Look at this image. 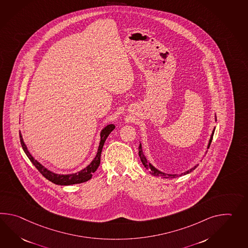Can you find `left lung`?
<instances>
[{"instance_id":"1","label":"left lung","mask_w":248,"mask_h":248,"mask_svg":"<svg viewBox=\"0 0 248 248\" xmlns=\"http://www.w3.org/2000/svg\"><path fill=\"white\" fill-rule=\"evenodd\" d=\"M215 130V129H214L213 133H212L211 138H210L209 144H208V149L210 148V145H211L212 140H213V137H214ZM139 155H140V158L141 160V162H142V164H143L144 166H145V168H146L147 170H149V172H150L153 176L163 177V178H167V179H172V178H176V177L186 175L187 173L191 172L193 170H195V169H196V168L198 166V165H195V166H194L193 168H191L190 170L185 171V172H182L181 174H168V173H165V172H163V171H160L159 170L155 169L153 165H151L150 163H149V161L147 160V158L145 157V155H143V151H142V148H141V144H140V146H139Z\"/></svg>"}]
</instances>
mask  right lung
Masks as SVG:
<instances>
[{
  "mask_svg": "<svg viewBox=\"0 0 248 248\" xmlns=\"http://www.w3.org/2000/svg\"><path fill=\"white\" fill-rule=\"evenodd\" d=\"M114 129H115V125L114 124H108V126L105 127L104 129L101 131V132H100V142H99L98 152H97L95 158L93 160V162L87 167H85L84 169L78 171L77 173L66 174V175L54 173L52 171H49L47 168H45L44 166L41 165L29 153L26 144L24 143V140H23V138L21 136V134H20V132H19V139H20V143H21V146H22L23 150L25 151V153L28 155V158L32 162V164L35 166V168L42 173L43 176L45 177L50 182L55 183L57 185L67 186V185H73V184L87 182L90 179H92L93 173L98 169L99 164H100V155H101V151H102V148L104 146L105 141H106L107 138L108 137V135L110 134V132Z\"/></svg>",
  "mask_w": 248,
  "mask_h": 248,
  "instance_id": "add662e5",
  "label": "right lung"
}]
</instances>
